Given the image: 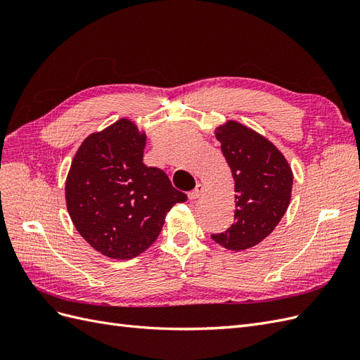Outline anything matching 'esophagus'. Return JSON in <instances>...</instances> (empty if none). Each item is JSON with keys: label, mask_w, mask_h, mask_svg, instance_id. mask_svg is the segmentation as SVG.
I'll return each instance as SVG.
<instances>
[{"label": "esophagus", "mask_w": 360, "mask_h": 360, "mask_svg": "<svg viewBox=\"0 0 360 360\" xmlns=\"http://www.w3.org/2000/svg\"><path fill=\"white\" fill-rule=\"evenodd\" d=\"M202 192H204V186H202L201 183H197V186H195V188L188 193V197H189V200H197V198L201 197Z\"/></svg>", "instance_id": "esophagus-1"}]
</instances>
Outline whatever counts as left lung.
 <instances>
[{
    "mask_svg": "<svg viewBox=\"0 0 360 360\" xmlns=\"http://www.w3.org/2000/svg\"><path fill=\"white\" fill-rule=\"evenodd\" d=\"M234 179V224L212 238L230 250L258 245L275 230L291 200L292 171L267 138L230 120L214 130Z\"/></svg>",
    "mask_w": 360,
    "mask_h": 360,
    "instance_id": "obj_1",
    "label": "left lung"
}]
</instances>
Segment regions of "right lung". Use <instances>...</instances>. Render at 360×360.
<instances>
[{
	"mask_svg": "<svg viewBox=\"0 0 360 360\" xmlns=\"http://www.w3.org/2000/svg\"><path fill=\"white\" fill-rule=\"evenodd\" d=\"M146 134L127 118L86 136L66 180L78 233L97 252L130 259L155 243L167 213L188 200L165 172L143 162Z\"/></svg>",
	"mask_w": 360,
	"mask_h": 360,
	"instance_id": "obj_1",
	"label": "right lung"
}]
</instances>
